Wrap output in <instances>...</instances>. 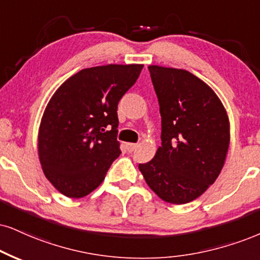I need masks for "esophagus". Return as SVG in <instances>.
<instances>
[{"label": "esophagus", "instance_id": "esophagus-1", "mask_svg": "<svg viewBox=\"0 0 260 260\" xmlns=\"http://www.w3.org/2000/svg\"><path fill=\"white\" fill-rule=\"evenodd\" d=\"M136 148H137L136 143H126V149L129 150V152H134Z\"/></svg>", "mask_w": 260, "mask_h": 260}]
</instances>
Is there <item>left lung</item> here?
Instances as JSON below:
<instances>
[{
  "instance_id": "left-lung-1",
  "label": "left lung",
  "mask_w": 260,
  "mask_h": 260,
  "mask_svg": "<svg viewBox=\"0 0 260 260\" xmlns=\"http://www.w3.org/2000/svg\"><path fill=\"white\" fill-rule=\"evenodd\" d=\"M161 115V146L139 169L161 200L190 203L214 183L230 143L228 113L212 89L181 69L148 66Z\"/></svg>"
}]
</instances>
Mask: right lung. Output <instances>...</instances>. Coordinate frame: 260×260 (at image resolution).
Returning a JSON list of instances; mask_svg holds the SVG:
<instances>
[{
    "label": "right lung",
    "instance_id": "obj_1",
    "mask_svg": "<svg viewBox=\"0 0 260 260\" xmlns=\"http://www.w3.org/2000/svg\"><path fill=\"white\" fill-rule=\"evenodd\" d=\"M143 65L84 69L54 92L38 130V158L48 181L67 198L86 197L120 154L118 102Z\"/></svg>",
    "mask_w": 260,
    "mask_h": 260
}]
</instances>
